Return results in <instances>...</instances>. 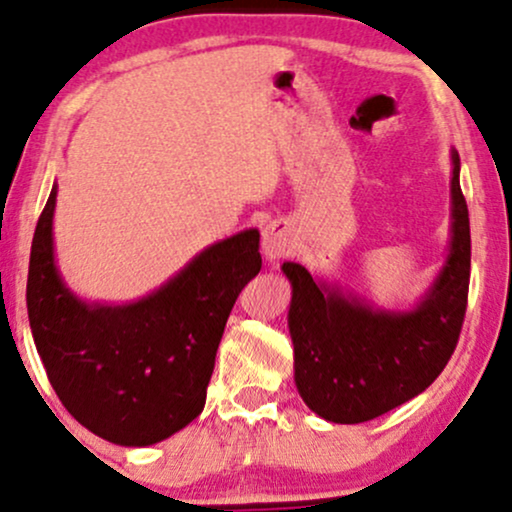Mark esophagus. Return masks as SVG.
Returning a JSON list of instances; mask_svg holds the SVG:
<instances>
[{
  "instance_id": "esophagus-1",
  "label": "esophagus",
  "mask_w": 512,
  "mask_h": 512,
  "mask_svg": "<svg viewBox=\"0 0 512 512\" xmlns=\"http://www.w3.org/2000/svg\"><path fill=\"white\" fill-rule=\"evenodd\" d=\"M293 252V236L283 221H272L267 229L262 231V255L264 260L276 262L281 257L291 255Z\"/></svg>"
}]
</instances>
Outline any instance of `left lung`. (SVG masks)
<instances>
[{"label": "left lung", "instance_id": "obj_1", "mask_svg": "<svg viewBox=\"0 0 512 512\" xmlns=\"http://www.w3.org/2000/svg\"><path fill=\"white\" fill-rule=\"evenodd\" d=\"M451 240L432 286L412 307L384 310L336 283L283 262L291 281L288 331L295 386L315 415L360 424L432 386L463 329L470 286V217L451 150Z\"/></svg>", "mask_w": 512, "mask_h": 512}]
</instances>
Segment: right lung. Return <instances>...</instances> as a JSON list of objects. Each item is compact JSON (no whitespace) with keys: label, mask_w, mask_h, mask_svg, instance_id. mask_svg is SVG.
Returning <instances> with one entry per match:
<instances>
[{"label":"right lung","mask_w":512,"mask_h":512,"mask_svg":"<svg viewBox=\"0 0 512 512\" xmlns=\"http://www.w3.org/2000/svg\"><path fill=\"white\" fill-rule=\"evenodd\" d=\"M57 183L42 209L28 267V319L52 389L76 420L116 446H152L205 408L226 319L262 269L260 231L197 252L133 303H88L54 257Z\"/></svg>","instance_id":"right-lung-1"}]
</instances>
